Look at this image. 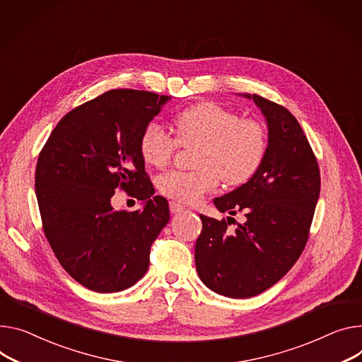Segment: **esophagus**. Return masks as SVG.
<instances>
[{
  "instance_id": "34e87169",
  "label": "esophagus",
  "mask_w": 362,
  "mask_h": 362,
  "mask_svg": "<svg viewBox=\"0 0 362 362\" xmlns=\"http://www.w3.org/2000/svg\"><path fill=\"white\" fill-rule=\"evenodd\" d=\"M184 209H185V207H184L182 204L177 203V202H171V203H170V210H171V213H174V214L181 213Z\"/></svg>"
}]
</instances>
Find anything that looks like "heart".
Instances as JSON below:
<instances>
[{"instance_id": "b5f03b06", "label": "heart", "mask_w": 362, "mask_h": 362, "mask_svg": "<svg viewBox=\"0 0 362 362\" xmlns=\"http://www.w3.org/2000/svg\"><path fill=\"white\" fill-rule=\"evenodd\" d=\"M177 139L156 122L148 123L139 139L144 160L163 168L178 145H199L194 153V171L171 170L158 177L156 185L165 197L196 203L216 189L220 178L240 185L251 180L261 166L267 151L264 126L252 119H242L236 111L217 103L188 107L174 119Z\"/></svg>"}]
</instances>
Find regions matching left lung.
<instances>
[{
    "mask_svg": "<svg viewBox=\"0 0 362 362\" xmlns=\"http://www.w3.org/2000/svg\"><path fill=\"white\" fill-rule=\"evenodd\" d=\"M242 95L265 116L268 146L255 175L213 203L221 213H243L246 220L230 233L233 217L200 214L203 230L196 242L200 280L232 298L254 297L291 269L308 243L320 194L317 159L297 119L264 97Z\"/></svg>",
    "mask_w": 362,
    "mask_h": 362,
    "instance_id": "left-lung-1",
    "label": "left lung"
}]
</instances>
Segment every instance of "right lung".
Returning <instances> with one entry per match:
<instances>
[{"label":"right lung","instance_id":"add662e5","mask_svg":"<svg viewBox=\"0 0 362 362\" xmlns=\"http://www.w3.org/2000/svg\"><path fill=\"white\" fill-rule=\"evenodd\" d=\"M171 97L111 90L71 110L50 133L36 165L43 230L64 269L97 293H117L146 274L153 240L170 221L166 199L153 196L139 151L144 127ZM120 186L144 200L115 211Z\"/></svg>","mask_w":362,"mask_h":362}]
</instances>
